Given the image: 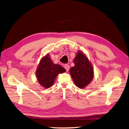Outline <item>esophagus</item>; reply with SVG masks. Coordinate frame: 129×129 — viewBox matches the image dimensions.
Instances as JSON below:
<instances>
[{
    "label": "esophagus",
    "instance_id": "esophagus-1",
    "mask_svg": "<svg viewBox=\"0 0 129 129\" xmlns=\"http://www.w3.org/2000/svg\"><path fill=\"white\" fill-rule=\"evenodd\" d=\"M64 68L66 69V71L68 72V71H69V70L70 66H69V65L68 64H66L64 65Z\"/></svg>",
    "mask_w": 129,
    "mask_h": 129
}]
</instances>
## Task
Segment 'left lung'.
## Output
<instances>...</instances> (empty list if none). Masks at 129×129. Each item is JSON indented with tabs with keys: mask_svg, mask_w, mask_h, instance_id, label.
Returning <instances> with one entry per match:
<instances>
[{
	"mask_svg": "<svg viewBox=\"0 0 129 129\" xmlns=\"http://www.w3.org/2000/svg\"><path fill=\"white\" fill-rule=\"evenodd\" d=\"M73 61L75 66L70 69V74L76 86L83 89L93 79V67L88 57L80 50L78 51Z\"/></svg>",
	"mask_w": 129,
	"mask_h": 129,
	"instance_id": "8db88e82",
	"label": "left lung"
}]
</instances>
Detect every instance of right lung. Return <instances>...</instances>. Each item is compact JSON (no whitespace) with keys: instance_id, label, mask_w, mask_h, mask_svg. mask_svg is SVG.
I'll return each instance as SVG.
<instances>
[{"instance_id":"add662e5","label":"right lung","mask_w":129,"mask_h":129,"mask_svg":"<svg viewBox=\"0 0 129 129\" xmlns=\"http://www.w3.org/2000/svg\"><path fill=\"white\" fill-rule=\"evenodd\" d=\"M64 72L66 69L59 64H54L49 54H47L40 60L36 71V76L41 86L47 89L52 86L58 74Z\"/></svg>"}]
</instances>
